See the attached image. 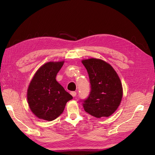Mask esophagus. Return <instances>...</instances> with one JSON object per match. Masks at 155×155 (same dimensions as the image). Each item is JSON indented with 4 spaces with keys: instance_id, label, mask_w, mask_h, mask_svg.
Instances as JSON below:
<instances>
[{
    "instance_id": "esophagus-1",
    "label": "esophagus",
    "mask_w": 155,
    "mask_h": 155,
    "mask_svg": "<svg viewBox=\"0 0 155 155\" xmlns=\"http://www.w3.org/2000/svg\"><path fill=\"white\" fill-rule=\"evenodd\" d=\"M71 94L72 95V97H76V95H77V93H76V92H74V91H72L71 93Z\"/></svg>"
}]
</instances>
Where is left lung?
I'll list each match as a JSON object with an SVG mask.
<instances>
[{
  "label": "left lung",
  "mask_w": 155,
  "mask_h": 155,
  "mask_svg": "<svg viewBox=\"0 0 155 155\" xmlns=\"http://www.w3.org/2000/svg\"><path fill=\"white\" fill-rule=\"evenodd\" d=\"M91 84V93L84 101V110L98 118L108 117L117 110L123 98V87L113 67L103 60L88 58L82 61Z\"/></svg>",
  "instance_id": "obj_1"
}]
</instances>
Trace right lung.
Returning <instances> with one entry per match:
<instances>
[{"label":"right lung","instance_id":"right-lung-1","mask_svg":"<svg viewBox=\"0 0 155 155\" xmlns=\"http://www.w3.org/2000/svg\"><path fill=\"white\" fill-rule=\"evenodd\" d=\"M64 61L48 62L32 77L27 90L29 108L36 117L51 121L62 113L72 97L56 80Z\"/></svg>","mask_w":155,"mask_h":155}]
</instances>
